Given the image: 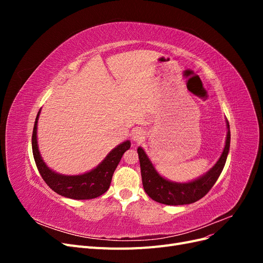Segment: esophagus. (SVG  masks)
Listing matches in <instances>:
<instances>
[{"label":"esophagus","mask_w":263,"mask_h":263,"mask_svg":"<svg viewBox=\"0 0 263 263\" xmlns=\"http://www.w3.org/2000/svg\"><path fill=\"white\" fill-rule=\"evenodd\" d=\"M132 139L135 142H140L145 139V132L140 129V128H136L134 129L132 133Z\"/></svg>","instance_id":"34e87169"}]
</instances>
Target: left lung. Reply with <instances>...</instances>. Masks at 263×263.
<instances>
[{"mask_svg":"<svg viewBox=\"0 0 263 263\" xmlns=\"http://www.w3.org/2000/svg\"><path fill=\"white\" fill-rule=\"evenodd\" d=\"M227 128L226 145L216 164L201 178L187 183L171 182L162 178L149 160L145 150L139 147L137 153L140 162L141 180L145 192L148 196L153 198L154 201L165 205H184L201 200L203 196L208 194L209 191L215 184V182L217 181L226 163L230 146V130L228 122Z\"/></svg>","mask_w":263,"mask_h":263,"instance_id":"left-lung-1","label":"left lung"}]
</instances>
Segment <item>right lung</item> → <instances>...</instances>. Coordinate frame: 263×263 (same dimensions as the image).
<instances>
[{"instance_id":"add662e5","label":"right lung","mask_w":263,"mask_h":263,"mask_svg":"<svg viewBox=\"0 0 263 263\" xmlns=\"http://www.w3.org/2000/svg\"><path fill=\"white\" fill-rule=\"evenodd\" d=\"M39 113H41V109L37 114L34 125L31 148H33L37 169L47 185L59 195L73 198V200H91V198L104 194L110 185L113 173L124 153L130 148V141H124L123 144L114 148L105 157L104 160L90 172L79 174V176H63L49 169L39 154L37 145V123Z\"/></svg>"}]
</instances>
